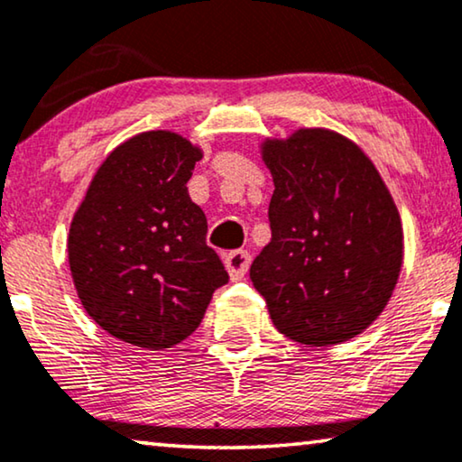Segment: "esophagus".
<instances>
[{
    "instance_id": "obj_1",
    "label": "esophagus",
    "mask_w": 462,
    "mask_h": 462,
    "mask_svg": "<svg viewBox=\"0 0 462 462\" xmlns=\"http://www.w3.org/2000/svg\"><path fill=\"white\" fill-rule=\"evenodd\" d=\"M252 263L250 252L245 250H231L229 254L225 256V267L229 271L231 280H242V277L248 273Z\"/></svg>"
}]
</instances>
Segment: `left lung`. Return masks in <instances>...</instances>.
<instances>
[{"instance_id":"obj_1","label":"left lung","mask_w":462,"mask_h":462,"mask_svg":"<svg viewBox=\"0 0 462 462\" xmlns=\"http://www.w3.org/2000/svg\"><path fill=\"white\" fill-rule=\"evenodd\" d=\"M271 242L250 267L277 330L302 345L345 343L383 313L402 271L397 208L364 151L330 130L267 141Z\"/></svg>"}]
</instances>
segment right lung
Listing matches in <instances>:
<instances>
[{
    "instance_id": "obj_1",
    "label": "right lung",
    "mask_w": 462,
    "mask_h": 462,
    "mask_svg": "<svg viewBox=\"0 0 462 462\" xmlns=\"http://www.w3.org/2000/svg\"><path fill=\"white\" fill-rule=\"evenodd\" d=\"M201 151L174 132L119 144L69 229V267L88 315L124 343L168 349L201 324L229 282L187 193Z\"/></svg>"
}]
</instances>
